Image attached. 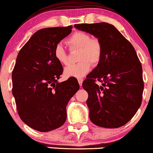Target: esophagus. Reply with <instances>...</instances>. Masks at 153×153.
I'll use <instances>...</instances> for the list:
<instances>
[{
	"instance_id": "esophagus-1",
	"label": "esophagus",
	"mask_w": 153,
	"mask_h": 153,
	"mask_svg": "<svg viewBox=\"0 0 153 153\" xmlns=\"http://www.w3.org/2000/svg\"><path fill=\"white\" fill-rule=\"evenodd\" d=\"M82 82H83L82 79H78V82L80 86H82Z\"/></svg>"
}]
</instances>
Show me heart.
<instances>
[{
	"label": "heart",
	"mask_w": 153,
	"mask_h": 153,
	"mask_svg": "<svg viewBox=\"0 0 153 153\" xmlns=\"http://www.w3.org/2000/svg\"><path fill=\"white\" fill-rule=\"evenodd\" d=\"M66 44L71 50L79 49L77 64L71 65L65 69L66 76L81 78L87 74L91 69V64L97 65L102 58V46L100 41L96 38H91L87 33L75 32L66 40ZM54 57L62 65L68 63L67 51L61 45H57L54 48Z\"/></svg>",
	"instance_id": "1"
}]
</instances>
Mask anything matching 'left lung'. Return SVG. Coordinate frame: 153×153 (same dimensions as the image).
<instances>
[{
    "instance_id": "left-lung-1",
    "label": "left lung",
    "mask_w": 153,
    "mask_h": 153,
    "mask_svg": "<svg viewBox=\"0 0 153 153\" xmlns=\"http://www.w3.org/2000/svg\"><path fill=\"white\" fill-rule=\"evenodd\" d=\"M74 27L97 38L102 46L100 61L82 82L88 94L89 118L100 127H120L132 118L142 102L143 71L135 50L110 24H81Z\"/></svg>"
}]
</instances>
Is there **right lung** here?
<instances>
[{"mask_svg": "<svg viewBox=\"0 0 153 153\" xmlns=\"http://www.w3.org/2000/svg\"><path fill=\"white\" fill-rule=\"evenodd\" d=\"M72 26L38 30L20 50L12 74L13 94L22 121L37 131L62 126L66 106L79 88L75 77L59 82L63 68L54 48L72 31Z\"/></svg>", "mask_w": 153, "mask_h": 153, "instance_id": "right-lung-1", "label": "right lung"}]
</instances>
